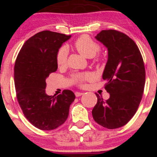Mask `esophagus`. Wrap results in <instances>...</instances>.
Returning a JSON list of instances; mask_svg holds the SVG:
<instances>
[{"mask_svg": "<svg viewBox=\"0 0 157 157\" xmlns=\"http://www.w3.org/2000/svg\"><path fill=\"white\" fill-rule=\"evenodd\" d=\"M82 94H83V93L82 92H79V91H76V92H75V96L76 97H80Z\"/></svg>", "mask_w": 157, "mask_h": 157, "instance_id": "34e87169", "label": "esophagus"}]
</instances>
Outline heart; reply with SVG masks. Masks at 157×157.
<instances>
[{
    "label": "heart",
    "instance_id": "b5f03b06",
    "mask_svg": "<svg viewBox=\"0 0 157 157\" xmlns=\"http://www.w3.org/2000/svg\"><path fill=\"white\" fill-rule=\"evenodd\" d=\"M74 46L81 55L89 58L93 57L100 50V44L94 40L89 35L80 36L79 38L76 40ZM67 55L68 49L66 46H61L57 50V54H56V63L58 67H63L66 65ZM91 78H92V75L89 73L75 74L71 77V81L73 83L80 87H84L86 86V82L91 80Z\"/></svg>",
    "mask_w": 157,
    "mask_h": 157
}]
</instances>
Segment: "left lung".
<instances>
[{"instance_id":"1","label":"left lung","mask_w":157,"mask_h":157,"mask_svg":"<svg viewBox=\"0 0 157 157\" xmlns=\"http://www.w3.org/2000/svg\"><path fill=\"white\" fill-rule=\"evenodd\" d=\"M95 37L109 51L102 79L107 81L105 89L110 97L104 100L96 94L92 116L105 128H118L130 121L137 111L145 87V65L138 46L125 34L115 29L102 30Z\"/></svg>"}]
</instances>
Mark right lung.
Wrapping results in <instances>:
<instances>
[{
  "mask_svg": "<svg viewBox=\"0 0 157 157\" xmlns=\"http://www.w3.org/2000/svg\"><path fill=\"white\" fill-rule=\"evenodd\" d=\"M71 35L42 31L29 38L20 50L14 68L16 97L25 117L40 130L57 128L67 120L75 99L71 90L55 97L46 93V79L57 69L56 54Z\"/></svg>",
  "mask_w": 157,
  "mask_h": 157,
  "instance_id": "1",
  "label": "right lung"
}]
</instances>
